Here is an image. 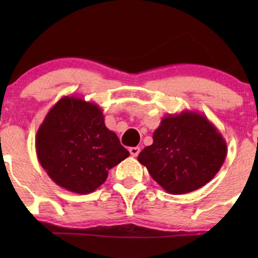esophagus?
Segmentation results:
<instances>
[{"label": "esophagus", "instance_id": "obj_1", "mask_svg": "<svg viewBox=\"0 0 258 258\" xmlns=\"http://www.w3.org/2000/svg\"><path fill=\"white\" fill-rule=\"evenodd\" d=\"M130 153H131V155L132 156H137L138 154H139V152H141V148H138V147H132V148H130Z\"/></svg>", "mask_w": 258, "mask_h": 258}]
</instances>
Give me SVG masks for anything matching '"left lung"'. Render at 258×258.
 Here are the masks:
<instances>
[{
  "label": "left lung",
  "mask_w": 258,
  "mask_h": 258,
  "mask_svg": "<svg viewBox=\"0 0 258 258\" xmlns=\"http://www.w3.org/2000/svg\"><path fill=\"white\" fill-rule=\"evenodd\" d=\"M227 156V143L205 115L168 114L153 133V144L138 161L170 194H185L209 183Z\"/></svg>",
  "instance_id": "obj_1"
}]
</instances>
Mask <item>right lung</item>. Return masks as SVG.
Here are the masks:
<instances>
[{"mask_svg":"<svg viewBox=\"0 0 258 258\" xmlns=\"http://www.w3.org/2000/svg\"><path fill=\"white\" fill-rule=\"evenodd\" d=\"M38 162L55 184L90 194L110 168L128 158L119 138L106 128L98 104L65 96L52 106L35 139Z\"/></svg>","mask_w":258,"mask_h":258,"instance_id":"obj_1","label":"right lung"}]
</instances>
